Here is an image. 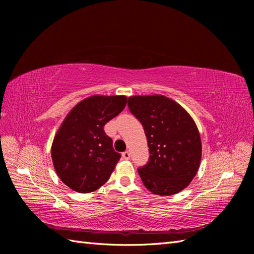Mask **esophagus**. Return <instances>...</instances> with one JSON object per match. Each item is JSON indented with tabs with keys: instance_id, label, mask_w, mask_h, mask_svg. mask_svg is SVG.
Here are the masks:
<instances>
[{
	"instance_id": "esophagus-1",
	"label": "esophagus",
	"mask_w": 254,
	"mask_h": 254,
	"mask_svg": "<svg viewBox=\"0 0 254 254\" xmlns=\"http://www.w3.org/2000/svg\"><path fill=\"white\" fill-rule=\"evenodd\" d=\"M122 157H123V159H125V160H129L130 159V153H129V151H124L122 153Z\"/></svg>"
}]
</instances>
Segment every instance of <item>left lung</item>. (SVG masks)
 <instances>
[{
	"instance_id": "8db88e82",
	"label": "left lung",
	"mask_w": 254,
	"mask_h": 254,
	"mask_svg": "<svg viewBox=\"0 0 254 254\" xmlns=\"http://www.w3.org/2000/svg\"><path fill=\"white\" fill-rule=\"evenodd\" d=\"M129 110L147 137L149 161L137 172L152 194L171 196L186 189L201 160V140L187 110L163 95L130 96Z\"/></svg>"
}]
</instances>
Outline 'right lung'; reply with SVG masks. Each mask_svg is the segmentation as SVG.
<instances>
[{"instance_id": "right-lung-1", "label": "right lung", "mask_w": 254, "mask_h": 254, "mask_svg": "<svg viewBox=\"0 0 254 254\" xmlns=\"http://www.w3.org/2000/svg\"><path fill=\"white\" fill-rule=\"evenodd\" d=\"M126 103L124 95H93L68 112L52 144L54 167L66 187L89 193L108 181L121 155L114 151L104 126Z\"/></svg>"}]
</instances>
